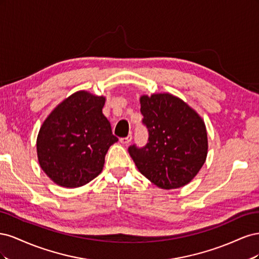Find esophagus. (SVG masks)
<instances>
[{
  "label": "esophagus",
  "instance_id": "obj_1",
  "mask_svg": "<svg viewBox=\"0 0 259 259\" xmlns=\"http://www.w3.org/2000/svg\"><path fill=\"white\" fill-rule=\"evenodd\" d=\"M132 135H128L127 137H124V138H121L120 139V142H121V144H123V145H128L131 142H132Z\"/></svg>",
  "mask_w": 259,
  "mask_h": 259
}]
</instances>
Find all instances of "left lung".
Listing matches in <instances>:
<instances>
[{"label":"left lung","mask_w":259,"mask_h":259,"mask_svg":"<svg viewBox=\"0 0 259 259\" xmlns=\"http://www.w3.org/2000/svg\"><path fill=\"white\" fill-rule=\"evenodd\" d=\"M139 101L149 139L144 148H128L138 170L161 189L189 184L207 156L204 121L184 100L168 93L143 95Z\"/></svg>","instance_id":"left-lung-1"}]
</instances>
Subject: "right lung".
<instances>
[{
  "label": "right lung",
  "instance_id": "right-lung-1",
  "mask_svg": "<svg viewBox=\"0 0 259 259\" xmlns=\"http://www.w3.org/2000/svg\"><path fill=\"white\" fill-rule=\"evenodd\" d=\"M106 98L79 91L56 106L36 138L41 168L65 188L89 184L104 168L108 149L117 139L103 114Z\"/></svg>",
  "mask_w": 259,
  "mask_h": 259
}]
</instances>
